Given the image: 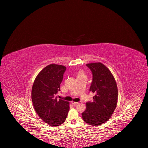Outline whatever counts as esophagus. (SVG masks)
Instances as JSON below:
<instances>
[{
	"label": "esophagus",
	"mask_w": 148,
	"mask_h": 148,
	"mask_svg": "<svg viewBox=\"0 0 148 148\" xmlns=\"http://www.w3.org/2000/svg\"><path fill=\"white\" fill-rule=\"evenodd\" d=\"M71 103H72L74 105H77V104L80 103V102H73V101H72V102H71Z\"/></svg>",
	"instance_id": "1"
}]
</instances>
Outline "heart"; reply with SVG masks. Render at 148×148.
Listing matches in <instances>:
<instances>
[{"mask_svg":"<svg viewBox=\"0 0 148 148\" xmlns=\"http://www.w3.org/2000/svg\"><path fill=\"white\" fill-rule=\"evenodd\" d=\"M85 75V74H84V73L82 71H79V72H78V76H81V75Z\"/></svg>","mask_w":148,"mask_h":148,"instance_id":"heart-1","label":"heart"}]
</instances>
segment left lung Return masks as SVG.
Returning <instances> with one entry per match:
<instances>
[{"label":"left lung","instance_id":"1","mask_svg":"<svg viewBox=\"0 0 148 148\" xmlns=\"http://www.w3.org/2000/svg\"><path fill=\"white\" fill-rule=\"evenodd\" d=\"M92 74L90 91L95 93L93 102L86 103L82 114L83 120L89 125L98 126L111 118L118 102V88L109 69L101 62L86 64Z\"/></svg>","mask_w":148,"mask_h":148}]
</instances>
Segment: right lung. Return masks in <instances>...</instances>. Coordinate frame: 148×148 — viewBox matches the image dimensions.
<instances>
[{
	"label": "right lung",
	"mask_w": 148,
	"mask_h": 148,
	"mask_svg": "<svg viewBox=\"0 0 148 148\" xmlns=\"http://www.w3.org/2000/svg\"><path fill=\"white\" fill-rule=\"evenodd\" d=\"M66 70L63 66L50 64L39 73L32 87L34 110L41 119L51 126L64 123L70 110L69 102L58 100L57 96Z\"/></svg>",
	"instance_id": "1"
}]
</instances>
